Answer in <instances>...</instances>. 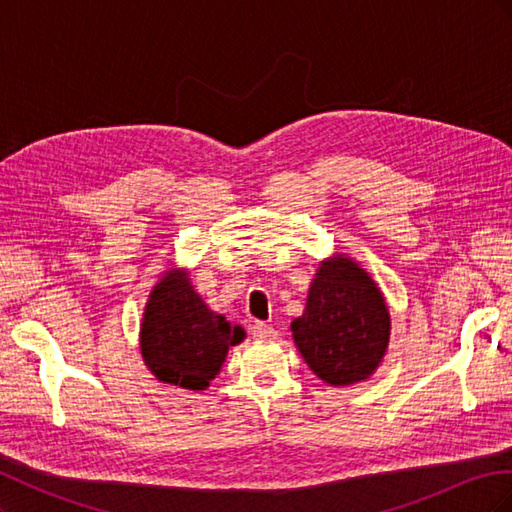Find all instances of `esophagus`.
Here are the masks:
<instances>
[{"label":"esophagus","mask_w":512,"mask_h":512,"mask_svg":"<svg viewBox=\"0 0 512 512\" xmlns=\"http://www.w3.org/2000/svg\"><path fill=\"white\" fill-rule=\"evenodd\" d=\"M252 335H254V339H260V342H271V339L277 337V331L265 322H256L252 327Z\"/></svg>","instance_id":"esophagus-1"}]
</instances>
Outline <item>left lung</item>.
<instances>
[{
    "label": "left lung",
    "instance_id": "1",
    "mask_svg": "<svg viewBox=\"0 0 512 512\" xmlns=\"http://www.w3.org/2000/svg\"><path fill=\"white\" fill-rule=\"evenodd\" d=\"M290 331L322 382L352 386L374 376L389 350L391 312L374 277L348 254H333L320 260Z\"/></svg>",
    "mask_w": 512,
    "mask_h": 512
}]
</instances>
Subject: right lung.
Instances as JSON below:
<instances>
[{"instance_id":"add662e5","label":"right lung","mask_w":512,"mask_h":512,"mask_svg":"<svg viewBox=\"0 0 512 512\" xmlns=\"http://www.w3.org/2000/svg\"><path fill=\"white\" fill-rule=\"evenodd\" d=\"M245 339L194 290L190 271L173 267L153 284L143 309L141 354L156 380L188 391H205L226 361L230 346Z\"/></svg>"}]
</instances>
